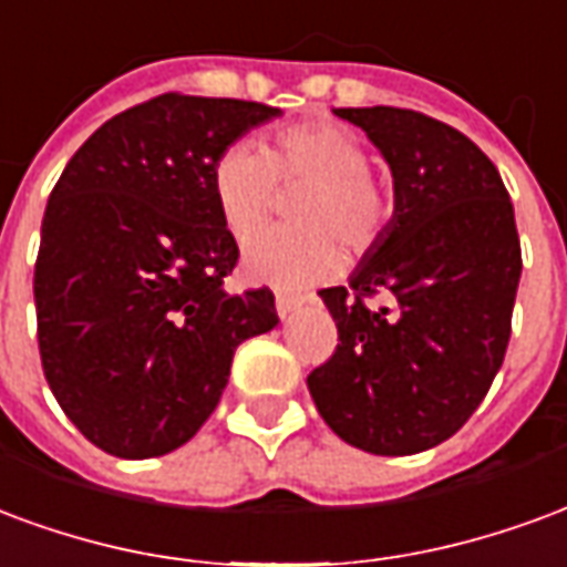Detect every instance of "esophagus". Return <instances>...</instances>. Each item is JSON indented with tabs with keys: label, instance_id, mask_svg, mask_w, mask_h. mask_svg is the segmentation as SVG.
<instances>
[{
	"label": "esophagus",
	"instance_id": "esophagus-1",
	"mask_svg": "<svg viewBox=\"0 0 567 567\" xmlns=\"http://www.w3.org/2000/svg\"><path fill=\"white\" fill-rule=\"evenodd\" d=\"M301 305H305V301H301V299H289V296H278V299H275V308H278L280 320H287V317H292V313L299 311Z\"/></svg>",
	"mask_w": 567,
	"mask_h": 567
}]
</instances>
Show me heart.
<instances>
[{
  "label": "heart",
  "mask_w": 567,
  "mask_h": 567,
  "mask_svg": "<svg viewBox=\"0 0 567 567\" xmlns=\"http://www.w3.org/2000/svg\"><path fill=\"white\" fill-rule=\"evenodd\" d=\"M280 187L308 193L296 205L301 233H262L241 254L244 278L280 292H301L332 278L344 262L341 241L359 254L386 223V196L369 175V151L357 132L313 120L278 132L266 153L235 142L217 156L210 193L235 238L254 235L278 202Z\"/></svg>",
  "instance_id": "obj_1"
}]
</instances>
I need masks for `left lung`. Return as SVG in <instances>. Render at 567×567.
Returning <instances> with one entry per match:
<instances>
[{"label": "left lung", "instance_id": "obj_1", "mask_svg": "<svg viewBox=\"0 0 567 567\" xmlns=\"http://www.w3.org/2000/svg\"><path fill=\"white\" fill-rule=\"evenodd\" d=\"M334 114L390 165L392 217L344 287L320 289L338 347L308 390L350 447L411 456L456 435L502 369L523 271L514 205L447 123L390 105ZM369 295L388 305L369 309Z\"/></svg>", "mask_w": 567, "mask_h": 567}]
</instances>
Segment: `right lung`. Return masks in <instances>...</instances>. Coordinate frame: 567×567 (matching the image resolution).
<instances>
[{
  "mask_svg": "<svg viewBox=\"0 0 567 567\" xmlns=\"http://www.w3.org/2000/svg\"><path fill=\"white\" fill-rule=\"evenodd\" d=\"M280 109L165 93L102 123L56 181L41 220L35 313L44 378L86 441L165 456L229 383L235 347L278 326L275 296H233L238 244L210 172Z\"/></svg>",
  "mask_w": 567,
  "mask_h": 567,
  "instance_id": "1",
  "label": "right lung"
}]
</instances>
